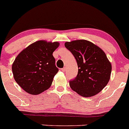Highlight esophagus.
Segmentation results:
<instances>
[{"instance_id": "obj_1", "label": "esophagus", "mask_w": 129, "mask_h": 129, "mask_svg": "<svg viewBox=\"0 0 129 129\" xmlns=\"http://www.w3.org/2000/svg\"><path fill=\"white\" fill-rule=\"evenodd\" d=\"M61 71H62V72H65V71H66V67H63V68L61 69Z\"/></svg>"}]
</instances>
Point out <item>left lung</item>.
<instances>
[{"label": "left lung", "mask_w": 129, "mask_h": 129, "mask_svg": "<svg viewBox=\"0 0 129 129\" xmlns=\"http://www.w3.org/2000/svg\"><path fill=\"white\" fill-rule=\"evenodd\" d=\"M65 47L75 57L79 68L76 77L69 82L71 89L85 97L101 92L108 84L112 71L104 52L85 40L67 42Z\"/></svg>", "instance_id": "1"}]
</instances>
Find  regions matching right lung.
<instances>
[{
    "instance_id": "right-lung-1",
    "label": "right lung",
    "mask_w": 129,
    "mask_h": 129,
    "mask_svg": "<svg viewBox=\"0 0 129 129\" xmlns=\"http://www.w3.org/2000/svg\"><path fill=\"white\" fill-rule=\"evenodd\" d=\"M59 45L57 42L39 40L23 50L12 64L16 82L27 93L37 95L48 89L58 72L52 54Z\"/></svg>"
}]
</instances>
